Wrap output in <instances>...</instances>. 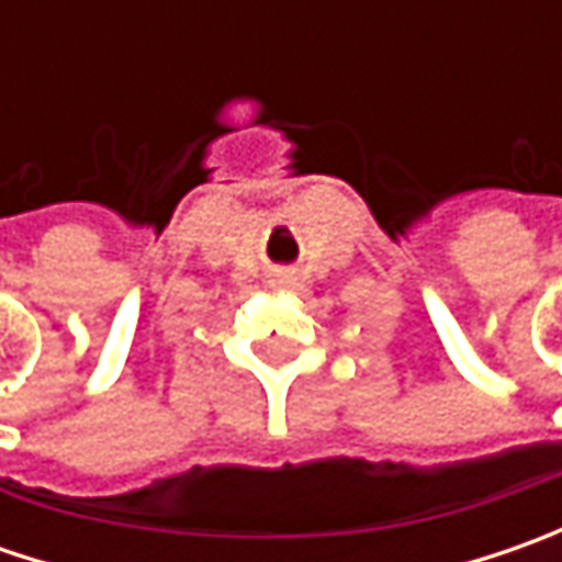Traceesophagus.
<instances>
[{"label":"esophagus","mask_w":562,"mask_h":562,"mask_svg":"<svg viewBox=\"0 0 562 562\" xmlns=\"http://www.w3.org/2000/svg\"><path fill=\"white\" fill-rule=\"evenodd\" d=\"M269 284L274 288V291H288V288L296 284V278H293V271H274V274L269 278Z\"/></svg>","instance_id":"34e87169"}]
</instances>
